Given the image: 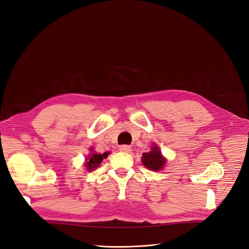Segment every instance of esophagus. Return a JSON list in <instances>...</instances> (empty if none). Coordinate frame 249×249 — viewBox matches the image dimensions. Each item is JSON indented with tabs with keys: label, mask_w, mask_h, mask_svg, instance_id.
<instances>
[{
	"label": "esophagus",
	"mask_w": 249,
	"mask_h": 249,
	"mask_svg": "<svg viewBox=\"0 0 249 249\" xmlns=\"http://www.w3.org/2000/svg\"><path fill=\"white\" fill-rule=\"evenodd\" d=\"M120 151L124 152V153H130L131 152V146L128 145V144H123V145H120Z\"/></svg>",
	"instance_id": "34e87169"
}]
</instances>
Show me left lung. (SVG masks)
<instances>
[{
  "mask_svg": "<svg viewBox=\"0 0 249 249\" xmlns=\"http://www.w3.org/2000/svg\"><path fill=\"white\" fill-rule=\"evenodd\" d=\"M142 164L146 168L158 171L165 165V159L161 155L158 146H152V151L149 153H143L142 158Z\"/></svg>",
  "mask_w": 249,
  "mask_h": 249,
  "instance_id": "left-lung-1",
  "label": "left lung"
}]
</instances>
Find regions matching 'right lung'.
<instances>
[{"mask_svg":"<svg viewBox=\"0 0 249 249\" xmlns=\"http://www.w3.org/2000/svg\"><path fill=\"white\" fill-rule=\"evenodd\" d=\"M108 155V153H105V154H91L88 159H86V164L85 166L88 168V170H93L96 167H98V165L101 163V161L104 160V158H107V156Z\"/></svg>","mask_w":249,"mask_h":249,"instance_id":"obj_1","label":"right lung"}]
</instances>
